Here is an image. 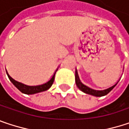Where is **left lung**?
I'll return each instance as SVG.
<instances>
[{
  "label": "left lung",
  "instance_id": "1",
  "mask_svg": "<svg viewBox=\"0 0 129 129\" xmlns=\"http://www.w3.org/2000/svg\"><path fill=\"white\" fill-rule=\"evenodd\" d=\"M75 83H76L77 86L78 87L79 89H80L82 91H83L84 93H86L88 94H91V95H93V96H96V97H102V96H104V95H106L107 94H109L113 88H114V86L117 84V83L114 85L113 86H111L110 88H107V89H105V90H101V91H98V90H94V89H91V88H88V86L83 85L79 80V77L77 75V72L76 71V74H75Z\"/></svg>",
  "mask_w": 129,
  "mask_h": 129
}]
</instances>
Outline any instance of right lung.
<instances>
[{"label": "right lung", "mask_w": 129, "mask_h": 129, "mask_svg": "<svg viewBox=\"0 0 129 129\" xmlns=\"http://www.w3.org/2000/svg\"><path fill=\"white\" fill-rule=\"evenodd\" d=\"M55 73H56V72H54V75L50 79L49 81H48L47 83H46L44 84H42V85H40V86H29L24 85L23 83H20L19 82L15 81L9 75H8V77H9L10 81L14 84V86L18 88L19 91H20L22 93L26 94H36V93H38V92L46 91V90H48L49 88H50L52 86V85L53 84V83H54Z\"/></svg>", "instance_id": "obj_1"}]
</instances>
